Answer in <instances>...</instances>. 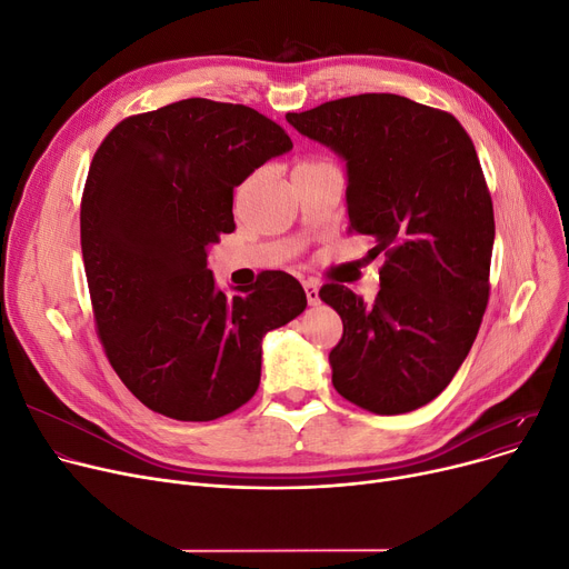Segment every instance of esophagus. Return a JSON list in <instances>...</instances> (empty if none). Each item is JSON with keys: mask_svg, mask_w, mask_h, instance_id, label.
<instances>
[{"mask_svg": "<svg viewBox=\"0 0 569 569\" xmlns=\"http://www.w3.org/2000/svg\"><path fill=\"white\" fill-rule=\"evenodd\" d=\"M305 292H307V300L311 307H316L320 302V295H318V283L313 281H305Z\"/></svg>", "mask_w": 569, "mask_h": 569, "instance_id": "obj_1", "label": "esophagus"}]
</instances>
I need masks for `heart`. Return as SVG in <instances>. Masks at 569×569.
<instances>
[{"mask_svg":"<svg viewBox=\"0 0 569 569\" xmlns=\"http://www.w3.org/2000/svg\"><path fill=\"white\" fill-rule=\"evenodd\" d=\"M320 166H327V163H322V161H302V163L295 166V170H309V168H320Z\"/></svg>","mask_w":569,"mask_h":569,"instance_id":"b5f03b06","label":"heart"}]
</instances>
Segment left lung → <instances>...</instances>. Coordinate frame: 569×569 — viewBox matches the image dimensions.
Listing matches in <instances>:
<instances>
[{
    "label": "left lung",
    "mask_w": 569,
    "mask_h": 569,
    "mask_svg": "<svg viewBox=\"0 0 569 569\" xmlns=\"http://www.w3.org/2000/svg\"><path fill=\"white\" fill-rule=\"evenodd\" d=\"M286 119L346 163L350 228L387 258L373 305L339 283L320 288L343 320L335 390L378 415L422 408L463 365L489 302L496 226L475 144L452 114L397 94Z\"/></svg>",
    "instance_id": "8db88e82"
}]
</instances>
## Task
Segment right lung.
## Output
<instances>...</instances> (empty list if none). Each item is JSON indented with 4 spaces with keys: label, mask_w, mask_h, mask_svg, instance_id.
Listing matches in <instances>:
<instances>
[{
    "label": "right lung",
    "mask_w": 569,
    "mask_h": 569,
    "mask_svg": "<svg viewBox=\"0 0 569 569\" xmlns=\"http://www.w3.org/2000/svg\"><path fill=\"white\" fill-rule=\"evenodd\" d=\"M288 133L239 103L184 99L119 122L89 166L80 244L106 355L149 410L209 422L247 403L262 339L307 309L286 272L228 297L207 251L234 230L232 189L290 152Z\"/></svg>",
    "instance_id": "obj_1"
}]
</instances>
